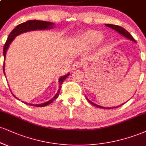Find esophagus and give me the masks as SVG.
I'll use <instances>...</instances> for the list:
<instances>
[{
    "mask_svg": "<svg viewBox=\"0 0 146 146\" xmlns=\"http://www.w3.org/2000/svg\"><path fill=\"white\" fill-rule=\"evenodd\" d=\"M82 65V62H80V61H77V62L73 63V66H72V68H73V70H75V69H77V68H80Z\"/></svg>",
    "mask_w": 146,
    "mask_h": 146,
    "instance_id": "34e87169",
    "label": "esophagus"
}]
</instances>
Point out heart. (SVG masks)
I'll return each mask as SVG.
<instances>
[{
	"label": "heart",
	"instance_id": "b5f03b06",
	"mask_svg": "<svg viewBox=\"0 0 146 146\" xmlns=\"http://www.w3.org/2000/svg\"><path fill=\"white\" fill-rule=\"evenodd\" d=\"M103 38V35L99 31H87L80 37L79 41L85 46L92 45L99 42Z\"/></svg>",
	"mask_w": 146,
	"mask_h": 146
}]
</instances>
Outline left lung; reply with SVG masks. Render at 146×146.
<instances>
[{
    "instance_id": "left-lung-1",
    "label": "left lung",
    "mask_w": 146,
    "mask_h": 146,
    "mask_svg": "<svg viewBox=\"0 0 146 146\" xmlns=\"http://www.w3.org/2000/svg\"><path fill=\"white\" fill-rule=\"evenodd\" d=\"M105 26H108V27H110L111 28V29L115 30V31H116L117 33H119L120 34H121L122 35H123L124 36H125L126 38H129V39L131 40V41H134V42H136V41L135 40V38L133 37L132 36H131V35L130 34V33L128 32L126 30H125L124 29H123V28H122L121 26H117V25H113V24H105ZM88 101H89V103H91V104L94 105V106L97 107V108H102V109H113V108H118L119 106H121V105H122L123 104H122L121 105H119V106H117V107H115V108H104V107H101V106H99V105H96L94 104V103H93L92 102H91L90 101H89L88 99Z\"/></svg>"
}]
</instances>
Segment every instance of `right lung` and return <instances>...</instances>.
Listing matches in <instances>:
<instances>
[{
	"mask_svg": "<svg viewBox=\"0 0 146 146\" xmlns=\"http://www.w3.org/2000/svg\"><path fill=\"white\" fill-rule=\"evenodd\" d=\"M53 25H54V23H52V22H45V21H40V20H29V21H27V22L22 23V24L17 25L16 27H15V29H14L13 31H11V33L9 34V36H8L6 42H5L4 47H3V55H4V58H5V55H6L7 50L9 46V45L11 44L12 41H13L14 38H15V36H17V35H20V34H22V33H23L28 32V31H35V30L51 29ZM3 72H4V74H5V61H4V63H3ZM68 75H69V73H68L67 75H64V76L61 77V78L59 79L60 86H59L58 90V92L56 93V95L54 96L52 99L50 100V101H47L46 103H42V104H39V105L28 104V103H26V104L32 105V106H36V107H44V106H46V105H47L50 104L51 103H52L54 100L58 98V95H59L60 91L61 84H62V82H64V80L67 78Z\"/></svg>",
	"mask_w": 146,
	"mask_h": 146,
	"instance_id": "right-lung-1",
	"label": "right lung"
}]
</instances>
